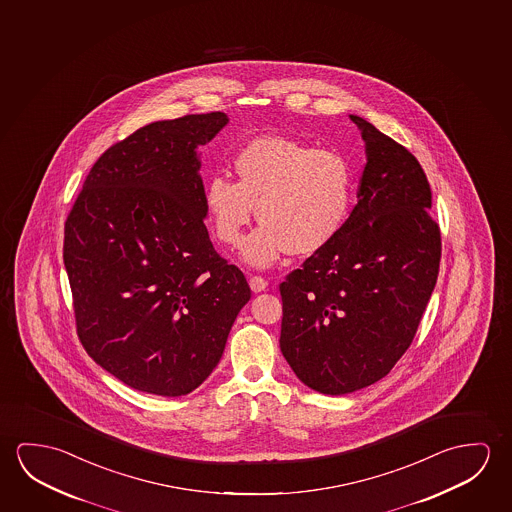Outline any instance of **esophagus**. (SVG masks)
I'll return each instance as SVG.
<instances>
[{
  "label": "esophagus",
  "instance_id": "1",
  "mask_svg": "<svg viewBox=\"0 0 512 512\" xmlns=\"http://www.w3.org/2000/svg\"><path fill=\"white\" fill-rule=\"evenodd\" d=\"M249 286H251L252 292H265L268 288V281L265 277L251 276L249 277Z\"/></svg>",
  "mask_w": 512,
  "mask_h": 512
}]
</instances>
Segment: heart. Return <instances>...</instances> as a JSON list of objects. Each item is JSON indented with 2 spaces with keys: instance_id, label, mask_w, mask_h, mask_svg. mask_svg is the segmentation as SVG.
I'll return each mask as SVG.
<instances>
[{
  "instance_id": "1",
  "label": "heart",
  "mask_w": 512,
  "mask_h": 512,
  "mask_svg": "<svg viewBox=\"0 0 512 512\" xmlns=\"http://www.w3.org/2000/svg\"><path fill=\"white\" fill-rule=\"evenodd\" d=\"M236 181L213 176L204 190L211 229L222 244H240L258 206L263 220L242 247L252 267H270L284 254L313 256L333 244L356 203V169L336 147L297 138L260 137L235 156Z\"/></svg>"
}]
</instances>
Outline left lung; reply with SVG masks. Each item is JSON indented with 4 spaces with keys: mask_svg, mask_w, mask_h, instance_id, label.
Listing matches in <instances>:
<instances>
[{
    "mask_svg": "<svg viewBox=\"0 0 512 512\" xmlns=\"http://www.w3.org/2000/svg\"><path fill=\"white\" fill-rule=\"evenodd\" d=\"M357 204L333 244L279 284L281 352L308 388L345 395L381 381L409 349L436 286L441 235L406 147L363 117Z\"/></svg>",
    "mask_w": 512,
    "mask_h": 512,
    "instance_id": "8db88e82",
    "label": "left lung"
}]
</instances>
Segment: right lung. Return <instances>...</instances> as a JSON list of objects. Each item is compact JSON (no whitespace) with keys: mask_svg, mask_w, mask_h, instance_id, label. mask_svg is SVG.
I'll list each match as a JSON object with an SVG mask.
<instances>
[{"mask_svg":"<svg viewBox=\"0 0 512 512\" xmlns=\"http://www.w3.org/2000/svg\"><path fill=\"white\" fill-rule=\"evenodd\" d=\"M228 122L211 112L131 133L99 156L65 220L78 336L133 390L181 397L199 388L251 299L204 226L197 149Z\"/></svg>","mask_w":512,"mask_h":512,"instance_id":"right-lung-1","label":"right lung"}]
</instances>
